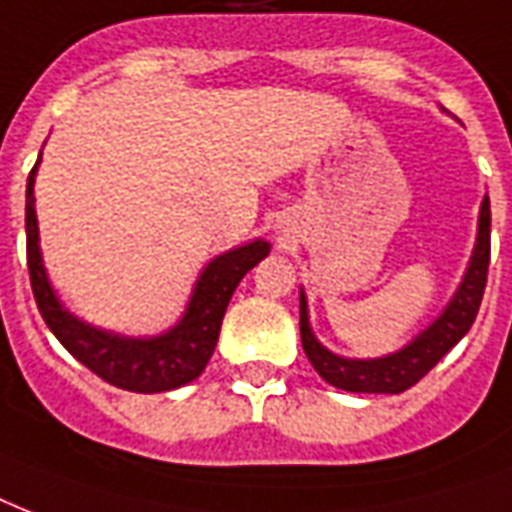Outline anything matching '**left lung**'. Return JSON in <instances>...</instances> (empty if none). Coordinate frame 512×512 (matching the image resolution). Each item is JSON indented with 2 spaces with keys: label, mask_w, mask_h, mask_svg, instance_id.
I'll return each mask as SVG.
<instances>
[{
  "label": "left lung",
  "mask_w": 512,
  "mask_h": 512,
  "mask_svg": "<svg viewBox=\"0 0 512 512\" xmlns=\"http://www.w3.org/2000/svg\"><path fill=\"white\" fill-rule=\"evenodd\" d=\"M489 253H491V208L489 194L481 202L478 216V237H475L473 256L467 264V272L459 283L457 293L451 296L446 310L430 323L419 336H414L403 350L384 355V358L352 360L334 355L315 339L307 315V296L299 293V328L301 347L307 352L312 368L318 371L328 384L347 392H398L414 387L462 336L470 331L478 307H481L486 275H489Z\"/></svg>",
  "instance_id": "8db88e82"
}]
</instances>
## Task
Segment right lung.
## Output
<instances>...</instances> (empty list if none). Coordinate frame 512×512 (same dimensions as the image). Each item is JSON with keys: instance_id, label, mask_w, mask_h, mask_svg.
Returning a JSON list of instances; mask_svg holds the SVG:
<instances>
[{"instance_id": "obj_1", "label": "right lung", "mask_w": 512, "mask_h": 512, "mask_svg": "<svg viewBox=\"0 0 512 512\" xmlns=\"http://www.w3.org/2000/svg\"><path fill=\"white\" fill-rule=\"evenodd\" d=\"M37 168L39 160L31 168L29 184H26V259H29L31 291L55 339L82 366L120 390L168 392L197 379L216 350L221 320H224L232 293L245 272H251L269 253L267 240H253V243L216 256L197 277L184 318L165 334L136 339V336L101 331L79 320L77 315H71L50 285V277L42 264V251H39L37 211H34Z\"/></svg>"}]
</instances>
